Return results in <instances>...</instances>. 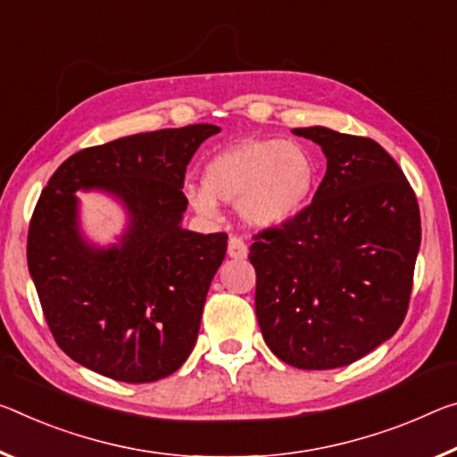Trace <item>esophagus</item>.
Returning a JSON list of instances; mask_svg holds the SVG:
<instances>
[{
  "instance_id": "34e87169",
  "label": "esophagus",
  "mask_w": 457,
  "mask_h": 457,
  "mask_svg": "<svg viewBox=\"0 0 457 457\" xmlns=\"http://www.w3.org/2000/svg\"><path fill=\"white\" fill-rule=\"evenodd\" d=\"M228 254H229V258H236V260H244L245 256H248V245H245V242L240 236H229Z\"/></svg>"
}]
</instances>
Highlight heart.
I'll list each match as a JSON object with an SVG mask.
<instances>
[{
    "label": "heart",
    "instance_id": "obj_1",
    "mask_svg": "<svg viewBox=\"0 0 457 457\" xmlns=\"http://www.w3.org/2000/svg\"><path fill=\"white\" fill-rule=\"evenodd\" d=\"M313 185V158L299 144L245 140L215 154L203 183H189L185 195L203 217L217 213L220 199L240 205L252 226L270 228L299 213Z\"/></svg>",
    "mask_w": 457,
    "mask_h": 457
}]
</instances>
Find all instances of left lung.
Returning <instances> with one entry per match:
<instances>
[{
    "instance_id": "obj_1",
    "label": "left lung",
    "mask_w": 457,
    "mask_h": 457,
    "mask_svg": "<svg viewBox=\"0 0 457 457\" xmlns=\"http://www.w3.org/2000/svg\"><path fill=\"white\" fill-rule=\"evenodd\" d=\"M328 172L309 205L252 236L256 317L272 353L331 370L370 353L407 315L421 245L417 195L372 137L299 128Z\"/></svg>"
}]
</instances>
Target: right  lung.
Segmentation results:
<instances>
[{
  "label": "right lung",
  "instance_id": "add662e5",
  "mask_svg": "<svg viewBox=\"0 0 457 457\" xmlns=\"http://www.w3.org/2000/svg\"><path fill=\"white\" fill-rule=\"evenodd\" d=\"M217 132L195 124L85 148L42 189L28 268L54 342L89 370L142 385L177 372L193 352L228 236L180 228L183 185L201 142ZM79 188H105L127 203L133 226L120 249L93 251L80 240Z\"/></svg>",
  "mask_w": 457,
  "mask_h": 457
}]
</instances>
